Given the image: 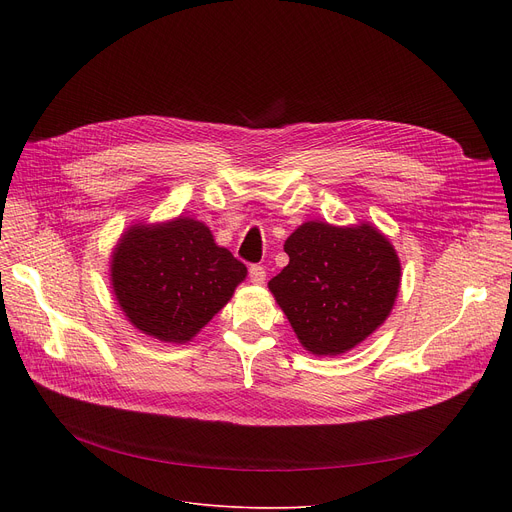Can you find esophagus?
<instances>
[{
	"label": "esophagus",
	"mask_w": 512,
	"mask_h": 512,
	"mask_svg": "<svg viewBox=\"0 0 512 512\" xmlns=\"http://www.w3.org/2000/svg\"><path fill=\"white\" fill-rule=\"evenodd\" d=\"M249 278H251V282L253 284H263L265 282V270L261 265H251V270H249Z\"/></svg>",
	"instance_id": "esophagus-1"
}]
</instances>
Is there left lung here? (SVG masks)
<instances>
[{
  "mask_svg": "<svg viewBox=\"0 0 512 512\" xmlns=\"http://www.w3.org/2000/svg\"><path fill=\"white\" fill-rule=\"evenodd\" d=\"M284 251L290 261L267 288L311 355L353 351L392 313L400 259L373 224L311 220L286 238Z\"/></svg>",
  "mask_w": 512,
  "mask_h": 512,
  "instance_id": "obj_1",
  "label": "left lung"
}]
</instances>
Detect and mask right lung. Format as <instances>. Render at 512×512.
I'll list each match as a JSON object with an SVG mask.
<instances>
[{
	"label": "right lung",
	"instance_id": "1",
	"mask_svg": "<svg viewBox=\"0 0 512 512\" xmlns=\"http://www.w3.org/2000/svg\"><path fill=\"white\" fill-rule=\"evenodd\" d=\"M247 267L193 218L132 224L110 259V284L130 326L159 342H191L220 313Z\"/></svg>",
	"mask_w": 512,
	"mask_h": 512
}]
</instances>
